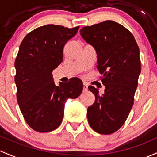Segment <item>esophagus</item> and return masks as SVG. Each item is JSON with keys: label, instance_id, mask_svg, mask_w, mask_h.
<instances>
[{"label": "esophagus", "instance_id": "esophagus-1", "mask_svg": "<svg viewBox=\"0 0 157 157\" xmlns=\"http://www.w3.org/2000/svg\"><path fill=\"white\" fill-rule=\"evenodd\" d=\"M88 90V87L86 84H84V87H83V91L84 92H87Z\"/></svg>", "mask_w": 157, "mask_h": 157}]
</instances>
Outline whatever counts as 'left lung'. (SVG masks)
I'll list each match as a JSON object with an SVG mask.
<instances>
[{
    "instance_id": "1",
    "label": "left lung",
    "mask_w": 157,
    "mask_h": 157,
    "mask_svg": "<svg viewBox=\"0 0 157 157\" xmlns=\"http://www.w3.org/2000/svg\"><path fill=\"white\" fill-rule=\"evenodd\" d=\"M80 35L96 50L105 87L101 95L88 87L96 97L87 108L88 122L97 133L111 134L123 125L133 107L141 73L140 49L133 35L113 21L83 27Z\"/></svg>"
}]
</instances>
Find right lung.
<instances>
[{"label":"right lung","mask_w":157,"mask_h":157,"mask_svg":"<svg viewBox=\"0 0 157 157\" xmlns=\"http://www.w3.org/2000/svg\"><path fill=\"white\" fill-rule=\"evenodd\" d=\"M78 29L42 26L28 33L21 44L15 62L17 101L26 123L35 131L44 133L56 129L68 98H76L82 92L79 78L56 86L52 74L62 62L65 44Z\"/></svg>","instance_id":"obj_1"}]
</instances>
